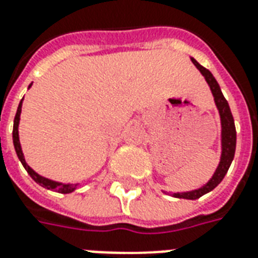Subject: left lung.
<instances>
[{
	"label": "left lung",
	"instance_id": "left-lung-1",
	"mask_svg": "<svg viewBox=\"0 0 258 258\" xmlns=\"http://www.w3.org/2000/svg\"><path fill=\"white\" fill-rule=\"evenodd\" d=\"M192 63L198 68L203 77L206 78L208 86L212 92L214 96V101L218 108L219 116H221V145H222V153H221V161L218 164L215 173L212 174V177L208 180L207 184H204L203 186H200L198 189L188 190V192H177L173 194V198H178V199H188V200H196L202 198L203 195L211 192L218 184H221L223 180V177L226 176V173L229 170L230 165L234 160V154H235V145H237V131H235V124H234L233 115L230 111L229 103L225 98L223 93H222L221 86L216 82L215 77L212 76L211 72L203 68L202 64L196 62V59L190 58Z\"/></svg>",
	"mask_w": 258,
	"mask_h": 258
}]
</instances>
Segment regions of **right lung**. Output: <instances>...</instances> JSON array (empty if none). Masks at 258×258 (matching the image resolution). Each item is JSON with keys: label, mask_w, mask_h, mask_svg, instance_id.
I'll use <instances>...</instances> for the list:
<instances>
[{"label": "right lung", "mask_w": 258, "mask_h": 258, "mask_svg": "<svg viewBox=\"0 0 258 258\" xmlns=\"http://www.w3.org/2000/svg\"><path fill=\"white\" fill-rule=\"evenodd\" d=\"M32 85V84H31ZM31 85L28 88H31ZM21 107H23V100L20 101L19 108H17V112H16L15 121H13V145H15L16 154L19 157L20 162L23 164V166L25 168V170L28 172V174L32 177V180L35 182H37L39 185H42L43 188H47V189L51 190H58L60 194H72L77 189L78 184H63V182L52 181L50 178H46V177L37 174L35 170H33L31 166H28V164L25 162L24 154H23V150H21V145H20V138H19V123H20V115H21Z\"/></svg>", "instance_id": "1"}]
</instances>
